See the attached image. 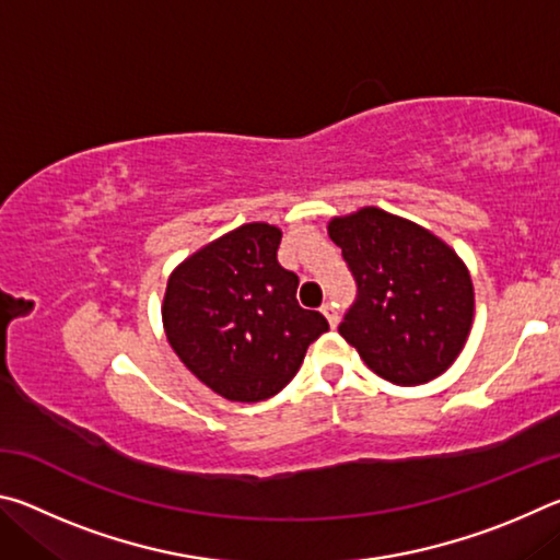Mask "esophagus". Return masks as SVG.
I'll return each mask as SVG.
<instances>
[{"label":"esophagus","mask_w":560,"mask_h":560,"mask_svg":"<svg viewBox=\"0 0 560 560\" xmlns=\"http://www.w3.org/2000/svg\"><path fill=\"white\" fill-rule=\"evenodd\" d=\"M320 314H324L326 318H328V324H330V328H336L338 326V320H340V316H338V308H336V303H324V306H320Z\"/></svg>","instance_id":"1"}]
</instances>
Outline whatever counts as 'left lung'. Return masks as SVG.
<instances>
[{
  "label": "left lung",
  "mask_w": 560,
  "mask_h": 560,
  "mask_svg": "<svg viewBox=\"0 0 560 560\" xmlns=\"http://www.w3.org/2000/svg\"><path fill=\"white\" fill-rule=\"evenodd\" d=\"M328 236L358 283L338 334L363 363L395 385H422L447 371L474 320V287L459 254L381 207L334 217Z\"/></svg>",
  "instance_id": "obj_1"
}]
</instances>
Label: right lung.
<instances>
[{
	"mask_svg": "<svg viewBox=\"0 0 560 560\" xmlns=\"http://www.w3.org/2000/svg\"><path fill=\"white\" fill-rule=\"evenodd\" d=\"M281 230L249 222L177 264L163 299L167 343L197 381L232 402H259L299 373L326 334L299 306V277L277 261Z\"/></svg>",
	"mask_w": 560,
	"mask_h": 560,
	"instance_id": "add662e5",
	"label": "right lung"
}]
</instances>
